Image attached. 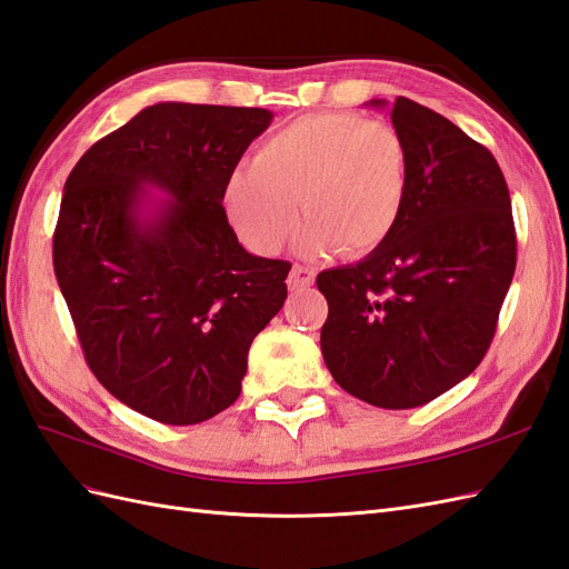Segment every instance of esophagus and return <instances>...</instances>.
Instances as JSON below:
<instances>
[{"label": "esophagus", "instance_id": "esophagus-1", "mask_svg": "<svg viewBox=\"0 0 569 569\" xmlns=\"http://www.w3.org/2000/svg\"><path fill=\"white\" fill-rule=\"evenodd\" d=\"M315 283V271L308 267H300L296 264L288 273V288L290 290H302V288H310Z\"/></svg>", "mask_w": 569, "mask_h": 569}]
</instances>
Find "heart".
<instances>
[{"instance_id": "obj_1", "label": "heart", "mask_w": 569, "mask_h": 569, "mask_svg": "<svg viewBox=\"0 0 569 569\" xmlns=\"http://www.w3.org/2000/svg\"><path fill=\"white\" fill-rule=\"evenodd\" d=\"M406 189L409 149L395 124L312 112L261 141L252 166L232 172L223 207L257 254L281 250L300 207V254L362 257L397 230Z\"/></svg>"}]
</instances>
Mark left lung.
I'll list each match as a JSON object with an SVG mask.
<instances>
[{
  "label": "left lung",
  "mask_w": 569,
  "mask_h": 569,
  "mask_svg": "<svg viewBox=\"0 0 569 569\" xmlns=\"http://www.w3.org/2000/svg\"><path fill=\"white\" fill-rule=\"evenodd\" d=\"M368 106L385 108L387 100ZM409 189L391 238L351 267L327 269L322 356L348 395L416 409L483 360L517 267L512 201L492 153L426 106L397 98Z\"/></svg>",
  "instance_id": "obj_1"
}]
</instances>
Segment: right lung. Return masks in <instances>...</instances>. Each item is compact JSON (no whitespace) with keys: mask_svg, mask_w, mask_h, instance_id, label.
I'll return each mask as SVG.
<instances>
[{"mask_svg":"<svg viewBox=\"0 0 569 569\" xmlns=\"http://www.w3.org/2000/svg\"><path fill=\"white\" fill-rule=\"evenodd\" d=\"M271 120L264 108L156 103L96 141L64 182L52 261L86 362L158 423L226 411L286 302L290 264L247 252L223 209Z\"/></svg>","mask_w":569,"mask_h":569,"instance_id":"right-lung-1","label":"right lung"}]
</instances>
